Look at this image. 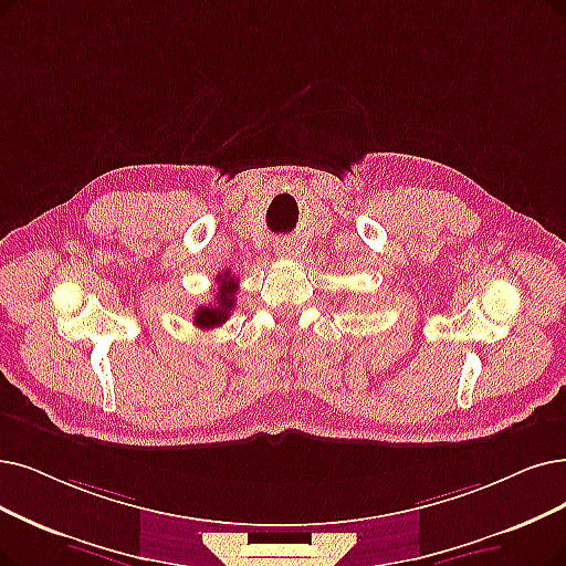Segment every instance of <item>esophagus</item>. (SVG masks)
I'll list each match as a JSON object with an SVG mask.
<instances>
[{
	"instance_id": "esophagus-1",
	"label": "esophagus",
	"mask_w": 566,
	"mask_h": 566,
	"mask_svg": "<svg viewBox=\"0 0 566 566\" xmlns=\"http://www.w3.org/2000/svg\"><path fill=\"white\" fill-rule=\"evenodd\" d=\"M292 251H295V243H292V241H285V239L276 241V253H279L281 258L292 255Z\"/></svg>"
}]
</instances>
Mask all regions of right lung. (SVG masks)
Instances as JSON below:
<instances>
[{
	"label": "right lung",
	"mask_w": 566,
	"mask_h": 566,
	"mask_svg": "<svg viewBox=\"0 0 566 566\" xmlns=\"http://www.w3.org/2000/svg\"><path fill=\"white\" fill-rule=\"evenodd\" d=\"M218 281V292H216V300L209 306H199L195 311V325L199 329H213L218 325H222L224 321L230 318V313L237 304V281L230 274V271H224V274L216 276Z\"/></svg>",
	"instance_id": "add662e5"
}]
</instances>
